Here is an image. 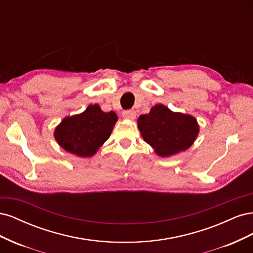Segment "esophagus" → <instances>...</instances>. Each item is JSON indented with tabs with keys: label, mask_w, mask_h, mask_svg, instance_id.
I'll list each match as a JSON object with an SVG mask.
<instances>
[{
	"label": "esophagus",
	"mask_w": 253,
	"mask_h": 253,
	"mask_svg": "<svg viewBox=\"0 0 253 253\" xmlns=\"http://www.w3.org/2000/svg\"><path fill=\"white\" fill-rule=\"evenodd\" d=\"M122 116L126 119H129V120H134L136 118V112L132 111V110H128V111H125L122 113Z\"/></svg>",
	"instance_id": "obj_1"
}]
</instances>
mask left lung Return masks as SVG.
Returning a JSON list of instances; mask_svg holds the SVG:
<instances>
[{"mask_svg":"<svg viewBox=\"0 0 253 253\" xmlns=\"http://www.w3.org/2000/svg\"><path fill=\"white\" fill-rule=\"evenodd\" d=\"M137 124L143 140L163 157L189 149L200 132L193 116L172 112L163 104H156L149 114L140 115Z\"/></svg>","mask_w":253,"mask_h":253,"instance_id":"obj_1","label":"left lung"}]
</instances>
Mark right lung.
I'll return each mask as SVG.
<instances>
[{
	"label": "right lung",
	"instance_id": "1",
	"mask_svg": "<svg viewBox=\"0 0 253 253\" xmlns=\"http://www.w3.org/2000/svg\"><path fill=\"white\" fill-rule=\"evenodd\" d=\"M117 119L115 112L105 113L98 104H90L83 113L65 117L53 135L65 151L90 157L109 139Z\"/></svg>",
	"mask_w": 253,
	"mask_h": 253
}]
</instances>
